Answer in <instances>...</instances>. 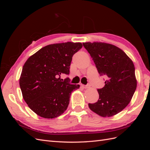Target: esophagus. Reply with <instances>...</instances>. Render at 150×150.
I'll return each mask as SVG.
<instances>
[{
  "label": "esophagus",
  "instance_id": "34e87169",
  "mask_svg": "<svg viewBox=\"0 0 150 150\" xmlns=\"http://www.w3.org/2000/svg\"><path fill=\"white\" fill-rule=\"evenodd\" d=\"M82 86V87H83V88H84V89H88V88H89L90 87V86H89V85H87V86L82 85V86Z\"/></svg>",
  "mask_w": 150,
  "mask_h": 150
}]
</instances>
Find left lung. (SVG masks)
I'll use <instances>...</instances> for the list:
<instances>
[{
  "mask_svg": "<svg viewBox=\"0 0 150 150\" xmlns=\"http://www.w3.org/2000/svg\"><path fill=\"white\" fill-rule=\"evenodd\" d=\"M99 74L105 76V86L98 89V101L89 103L90 110L102 117H111L128 106L137 86L132 60L120 48L111 44L83 42Z\"/></svg>",
  "mask_w": 150,
  "mask_h": 150,
  "instance_id": "left-lung-1",
  "label": "left lung"
}]
</instances>
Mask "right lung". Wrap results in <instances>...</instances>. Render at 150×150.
Returning <instances> with one entry per match:
<instances>
[{
    "instance_id": "obj_1",
    "label": "right lung",
    "mask_w": 150,
    "mask_h": 150,
    "mask_svg": "<svg viewBox=\"0 0 150 150\" xmlns=\"http://www.w3.org/2000/svg\"><path fill=\"white\" fill-rule=\"evenodd\" d=\"M82 47L81 42L49 44L25 62L20 88L25 103L39 116L55 118L67 110L71 94L80 86L62 81L61 75L69 74L72 56Z\"/></svg>"
}]
</instances>
